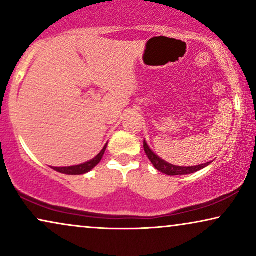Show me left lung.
Returning a JSON list of instances; mask_svg holds the SVG:
<instances>
[{"mask_svg": "<svg viewBox=\"0 0 256 256\" xmlns=\"http://www.w3.org/2000/svg\"><path fill=\"white\" fill-rule=\"evenodd\" d=\"M143 146H144V152L146 154V156H148V158L150 160V162L152 163V166H155L157 170L160 171V172L169 174V176H180V174H194V172H197V171H199V170L204 169V168L208 166V164H211V162H208L205 164H200V166H172V164L168 163V162H166V160H163L162 158H160V157L149 148V146L146 144V140L143 141Z\"/></svg>", "mask_w": 256, "mask_h": 256, "instance_id": "8db88e82", "label": "left lung"}]
</instances>
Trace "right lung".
<instances>
[{"label":"right lung","mask_w":256,"mask_h":256,"mask_svg":"<svg viewBox=\"0 0 256 256\" xmlns=\"http://www.w3.org/2000/svg\"><path fill=\"white\" fill-rule=\"evenodd\" d=\"M106 148H107V143L106 146H104V149L101 150V152L98 154V155L94 157L93 160H88V162L86 163H82V164H79V166H64V168H56V166H52V169L58 171V172L60 174H84L86 172H88L93 169L94 166H96L102 158L104 152H106Z\"/></svg>","instance_id":"right-lung-1"}]
</instances>
